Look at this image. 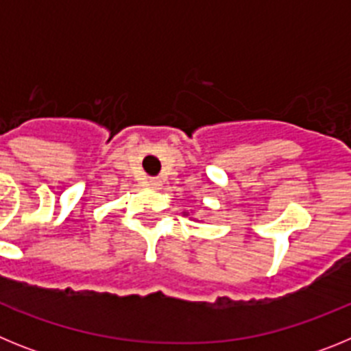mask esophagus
Instances as JSON below:
<instances>
[{"instance_id":"1","label":"esophagus","mask_w":351,"mask_h":351,"mask_svg":"<svg viewBox=\"0 0 351 351\" xmlns=\"http://www.w3.org/2000/svg\"><path fill=\"white\" fill-rule=\"evenodd\" d=\"M147 186H151L153 190H160V188H161V179H158V178H149V179H147Z\"/></svg>"}]
</instances>
